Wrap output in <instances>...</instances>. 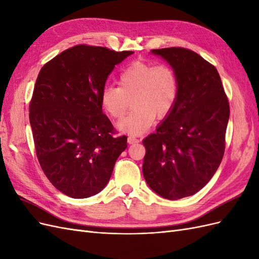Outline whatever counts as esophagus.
<instances>
[{"mask_svg": "<svg viewBox=\"0 0 259 259\" xmlns=\"http://www.w3.org/2000/svg\"><path fill=\"white\" fill-rule=\"evenodd\" d=\"M140 140L138 139V138H136L135 136H128V138H127V143L130 144V145H132V144H136V143H139Z\"/></svg>", "mask_w": 259, "mask_h": 259, "instance_id": "obj_1", "label": "esophagus"}]
</instances>
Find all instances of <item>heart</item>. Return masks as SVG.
Instances as JSON below:
<instances>
[{"mask_svg": "<svg viewBox=\"0 0 259 259\" xmlns=\"http://www.w3.org/2000/svg\"><path fill=\"white\" fill-rule=\"evenodd\" d=\"M117 86H105L100 103L109 115L122 119L130 107L133 111L117 127L128 134H142L148 131L153 120L166 117L178 97V77L175 70L166 64L134 61L117 76Z\"/></svg>", "mask_w": 259, "mask_h": 259, "instance_id": "obj_1", "label": "heart"}]
</instances>
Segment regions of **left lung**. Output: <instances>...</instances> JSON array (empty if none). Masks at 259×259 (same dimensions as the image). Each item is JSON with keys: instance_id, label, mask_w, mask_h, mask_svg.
I'll return each mask as SVG.
<instances>
[{"instance_id": "1", "label": "left lung", "mask_w": 259, "mask_h": 259, "mask_svg": "<svg viewBox=\"0 0 259 259\" xmlns=\"http://www.w3.org/2000/svg\"><path fill=\"white\" fill-rule=\"evenodd\" d=\"M151 52L175 70L179 90L173 110L143 140V174L154 192L177 200L200 191L221 165L229 101L216 68L199 54L184 48Z\"/></svg>"}]
</instances>
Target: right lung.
I'll use <instances>...</instances> for the list:
<instances>
[{
	"mask_svg": "<svg viewBox=\"0 0 259 259\" xmlns=\"http://www.w3.org/2000/svg\"><path fill=\"white\" fill-rule=\"evenodd\" d=\"M133 52L79 44L42 67L29 105L36 158L60 192L89 198L106 187L127 146L103 113L101 91Z\"/></svg>",
	"mask_w": 259,
	"mask_h": 259,
	"instance_id": "obj_1",
	"label": "right lung"
}]
</instances>
